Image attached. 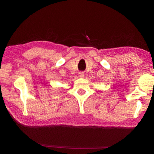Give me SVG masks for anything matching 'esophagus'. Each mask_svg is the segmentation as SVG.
Listing matches in <instances>:
<instances>
[{"label": "esophagus", "instance_id": "1", "mask_svg": "<svg viewBox=\"0 0 154 154\" xmlns=\"http://www.w3.org/2000/svg\"><path fill=\"white\" fill-rule=\"evenodd\" d=\"M79 76L80 77H84V72H79Z\"/></svg>", "mask_w": 154, "mask_h": 154}]
</instances>
